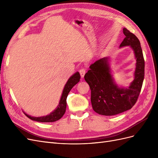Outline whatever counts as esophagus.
Segmentation results:
<instances>
[{
    "instance_id": "esophagus-1",
    "label": "esophagus",
    "mask_w": 158,
    "mask_h": 158,
    "mask_svg": "<svg viewBox=\"0 0 158 158\" xmlns=\"http://www.w3.org/2000/svg\"><path fill=\"white\" fill-rule=\"evenodd\" d=\"M79 73L80 74L81 78H84V75L85 74V69H84V68H82L81 69H80Z\"/></svg>"
}]
</instances>
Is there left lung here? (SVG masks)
Segmentation results:
<instances>
[{
	"instance_id": "obj_1",
	"label": "left lung",
	"mask_w": 158,
	"mask_h": 158,
	"mask_svg": "<svg viewBox=\"0 0 158 158\" xmlns=\"http://www.w3.org/2000/svg\"><path fill=\"white\" fill-rule=\"evenodd\" d=\"M126 36L119 47L130 46L136 59L134 80L128 87H119L115 83L109 57H103L89 66L84 79L91 89V102L95 112L106 116L131 109L137 101L144 78V59L137 37L123 28Z\"/></svg>"
}]
</instances>
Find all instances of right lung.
Wrapping results in <instances>:
<instances>
[{
  "mask_svg": "<svg viewBox=\"0 0 158 158\" xmlns=\"http://www.w3.org/2000/svg\"><path fill=\"white\" fill-rule=\"evenodd\" d=\"M80 79V75L78 72H76L73 76H71L68 80L67 82L66 83L64 89L63 90V93H62L61 97L60 99V101L59 105L57 106L56 108L52 111L49 114L46 116H42V117H32L29 114H26V115L30 118L32 121H35L37 122H41V123H52L59 120V119L64 115V114L66 111V98H67L68 94L70 92L71 89L73 88L74 85L79 82Z\"/></svg>",
  "mask_w": 158,
  "mask_h": 158,
  "instance_id": "add662e5",
  "label": "right lung"
}]
</instances>
